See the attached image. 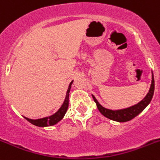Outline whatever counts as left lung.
Returning a JSON list of instances; mask_svg holds the SVG:
<instances>
[{
    "instance_id": "left-lung-1",
    "label": "left lung",
    "mask_w": 160,
    "mask_h": 160,
    "mask_svg": "<svg viewBox=\"0 0 160 160\" xmlns=\"http://www.w3.org/2000/svg\"><path fill=\"white\" fill-rule=\"evenodd\" d=\"M154 89V76H153V73H152V84H151L150 89H149V92L147 94V95L143 98L141 102H138V103L136 104V105L132 106V107H128V108L122 109V110H109V109H107L105 108V107H102L100 104L98 103V102L96 100V98H95V96H94L93 95H92V97H93L94 101H95V103H96L98 110L100 111V113L102 115L105 116L107 118L110 119V120L116 121V122H125L132 120V118H134L136 116L138 115L140 113H141V112L146 108V107L150 103L152 97H153Z\"/></svg>"
}]
</instances>
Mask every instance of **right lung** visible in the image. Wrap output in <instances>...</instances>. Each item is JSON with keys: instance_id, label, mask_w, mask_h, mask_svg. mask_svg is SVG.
I'll return each mask as SVG.
<instances>
[{"instance_id": "1", "label": "right lung", "mask_w": 160, "mask_h": 160, "mask_svg": "<svg viewBox=\"0 0 160 160\" xmlns=\"http://www.w3.org/2000/svg\"><path fill=\"white\" fill-rule=\"evenodd\" d=\"M72 81H71V83H69V86H68V88L67 90L66 96H65V99L64 101L63 104L61 107H60L59 110L55 113L53 115L50 116V117H46L40 119H36V120H33V119H29L28 118H24L26 120H28L30 123L33 124V125H36V126H39V127H46V126H50V125H53L55 124H57L58 122H59L60 121L62 120V118L65 116V113H66L67 110H68V97H69V92L70 89H71L72 83Z\"/></svg>"}]
</instances>
